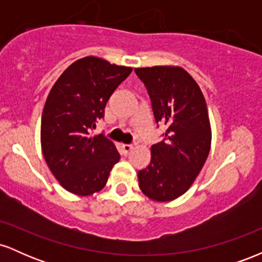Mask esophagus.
Listing matches in <instances>:
<instances>
[{
	"mask_svg": "<svg viewBox=\"0 0 262 262\" xmlns=\"http://www.w3.org/2000/svg\"><path fill=\"white\" fill-rule=\"evenodd\" d=\"M122 149H123V152H124V154H128V152L133 149V145H130V144H123Z\"/></svg>",
	"mask_w": 262,
	"mask_h": 262,
	"instance_id": "esophagus-1",
	"label": "esophagus"
}]
</instances>
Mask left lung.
Masks as SVG:
<instances>
[{
    "instance_id": "8db88e82",
    "label": "left lung",
    "mask_w": 262,
    "mask_h": 262,
    "mask_svg": "<svg viewBox=\"0 0 262 262\" xmlns=\"http://www.w3.org/2000/svg\"><path fill=\"white\" fill-rule=\"evenodd\" d=\"M151 100L164 140L151 146L148 167L138 171L139 187L158 202L182 196L208 158L212 130L206 100L193 77L180 66L134 69Z\"/></svg>"
}]
</instances>
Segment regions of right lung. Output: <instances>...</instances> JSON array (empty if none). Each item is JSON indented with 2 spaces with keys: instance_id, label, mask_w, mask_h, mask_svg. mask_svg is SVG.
Listing matches in <instances>:
<instances>
[{
  "instance_id": "obj_1",
  "label": "right lung",
  "mask_w": 262,
  "mask_h": 262,
  "mask_svg": "<svg viewBox=\"0 0 262 262\" xmlns=\"http://www.w3.org/2000/svg\"><path fill=\"white\" fill-rule=\"evenodd\" d=\"M132 70L86 56L69 66L50 90L41 114V151L66 191L90 196L106 186L121 156L103 134L90 133L103 118L114 90Z\"/></svg>"
}]
</instances>
